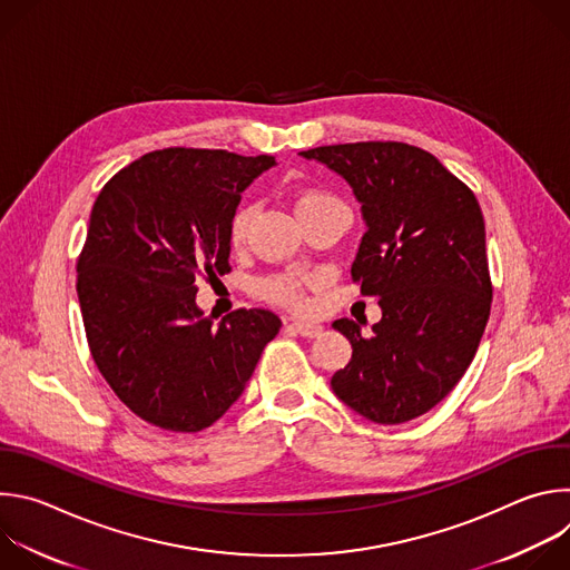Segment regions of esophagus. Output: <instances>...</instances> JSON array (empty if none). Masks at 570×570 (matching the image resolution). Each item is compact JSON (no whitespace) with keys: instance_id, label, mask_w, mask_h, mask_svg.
I'll return each instance as SVG.
<instances>
[{"instance_id":"1","label":"esophagus","mask_w":570,"mask_h":570,"mask_svg":"<svg viewBox=\"0 0 570 570\" xmlns=\"http://www.w3.org/2000/svg\"><path fill=\"white\" fill-rule=\"evenodd\" d=\"M288 330L304 336V338H317L322 334V327L315 322H304V320H295L288 324Z\"/></svg>"}]
</instances>
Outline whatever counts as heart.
Instances as JSON below:
<instances>
[{
    "instance_id": "1",
    "label": "heart",
    "mask_w": 570,
    "mask_h": 570,
    "mask_svg": "<svg viewBox=\"0 0 570 570\" xmlns=\"http://www.w3.org/2000/svg\"><path fill=\"white\" fill-rule=\"evenodd\" d=\"M336 205H341V200L322 189H304L295 198V212L299 218H306L311 214H317L322 209H330ZM255 214H257L255 203H240L232 212L229 225H227V238H229L232 248H240L243 243H246L250 225L255 220ZM311 284H313V279L304 277L299 273H277V275L264 277L257 284V293L268 302L288 306V308H304L306 286H311Z\"/></svg>"
}]
</instances>
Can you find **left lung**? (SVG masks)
Returning a JSON list of instances; mask_svg holds the SVG:
<instances>
[{
    "label": "left lung",
    "mask_w": 570,
    "mask_h": 570,
    "mask_svg": "<svg viewBox=\"0 0 570 570\" xmlns=\"http://www.w3.org/2000/svg\"><path fill=\"white\" fill-rule=\"evenodd\" d=\"M341 174L363 205L367 232L352 264L383 317L363 336L334 322L352 361L334 392L376 424L411 422L462 379L492 308L484 220L473 191L442 161L403 141H356L302 150Z\"/></svg>",
    "instance_id": "8db88e82"
}]
</instances>
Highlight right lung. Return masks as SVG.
<instances>
[{"label":"right lung","mask_w":570,"mask_h":570,"mask_svg":"<svg viewBox=\"0 0 570 570\" xmlns=\"http://www.w3.org/2000/svg\"><path fill=\"white\" fill-rule=\"evenodd\" d=\"M275 165L212 148H161L99 191L76 291L90 354L144 422L198 433L225 415L282 320L236 308L216 324L196 306L198 282L232 271L227 225L240 191Z\"/></svg>","instance_id":"add662e5"}]
</instances>
